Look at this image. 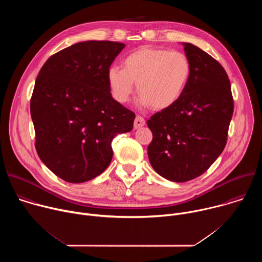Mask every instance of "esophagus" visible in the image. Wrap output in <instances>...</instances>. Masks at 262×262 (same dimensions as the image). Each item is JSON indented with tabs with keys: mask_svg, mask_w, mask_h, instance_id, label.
I'll list each match as a JSON object with an SVG mask.
<instances>
[{
	"mask_svg": "<svg viewBox=\"0 0 262 262\" xmlns=\"http://www.w3.org/2000/svg\"><path fill=\"white\" fill-rule=\"evenodd\" d=\"M145 125V119L142 117V116H137L136 119H135V122H134V127L135 128H140L142 126Z\"/></svg>",
	"mask_w": 262,
	"mask_h": 262,
	"instance_id": "esophagus-1",
	"label": "esophagus"
}]
</instances>
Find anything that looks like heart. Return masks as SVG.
Here are the masks:
<instances>
[{
    "instance_id": "obj_1",
    "label": "heart",
    "mask_w": 262,
    "mask_h": 262,
    "mask_svg": "<svg viewBox=\"0 0 262 262\" xmlns=\"http://www.w3.org/2000/svg\"><path fill=\"white\" fill-rule=\"evenodd\" d=\"M122 68L112 66L107 82L113 97L120 103L128 101L135 84L140 93L138 102L155 110L175 104L185 91L192 76V63L184 53L142 47L127 54Z\"/></svg>"
}]
</instances>
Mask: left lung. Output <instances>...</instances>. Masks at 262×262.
I'll use <instances>...</instances> for the list:
<instances>
[{"label": "left lung", "mask_w": 262, "mask_h": 262, "mask_svg": "<svg viewBox=\"0 0 262 262\" xmlns=\"http://www.w3.org/2000/svg\"><path fill=\"white\" fill-rule=\"evenodd\" d=\"M183 46L192 63L188 87L175 104L147 121L152 133L149 161L157 173L175 182L202 175L219 158L234 108L225 69L198 47Z\"/></svg>", "instance_id": "1"}]
</instances>
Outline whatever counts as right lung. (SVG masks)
<instances>
[{"label":"right lung","instance_id":"obj_1","mask_svg":"<svg viewBox=\"0 0 262 262\" xmlns=\"http://www.w3.org/2000/svg\"><path fill=\"white\" fill-rule=\"evenodd\" d=\"M125 47L85 41L51 56L36 78L30 100L35 148L61 179L85 182L113 158L112 141L133 129L135 113L111 95L107 70Z\"/></svg>","mask_w":262,"mask_h":262}]
</instances>
